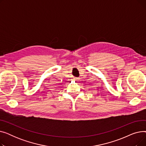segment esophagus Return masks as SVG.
<instances>
[{"instance_id": "obj_1", "label": "esophagus", "mask_w": 146, "mask_h": 146, "mask_svg": "<svg viewBox=\"0 0 146 146\" xmlns=\"http://www.w3.org/2000/svg\"><path fill=\"white\" fill-rule=\"evenodd\" d=\"M74 80L75 81H78V80H79V78H74Z\"/></svg>"}]
</instances>
